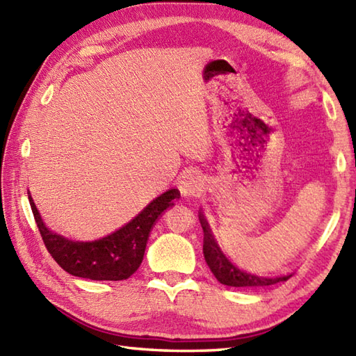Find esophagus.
<instances>
[{
	"mask_svg": "<svg viewBox=\"0 0 356 356\" xmlns=\"http://www.w3.org/2000/svg\"><path fill=\"white\" fill-rule=\"evenodd\" d=\"M180 193H182V195H185V197H191V195H195V193L200 191V184L197 177L194 176H186L182 182H180Z\"/></svg>",
	"mask_w": 356,
	"mask_h": 356,
	"instance_id": "1",
	"label": "esophagus"
}]
</instances>
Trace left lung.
<instances>
[{"instance_id":"left-lung-1","label":"left lung","mask_w":356,"mask_h":356,"mask_svg":"<svg viewBox=\"0 0 356 356\" xmlns=\"http://www.w3.org/2000/svg\"><path fill=\"white\" fill-rule=\"evenodd\" d=\"M199 218L203 228V255H205V260L211 272H213L214 277L222 284L232 286V287L270 286L275 283L286 282V280H289L292 277V274H287L283 277L268 278V277H259L254 274H248L245 270H240L236 264H232L228 259H226V255L223 254L220 246H218L213 232H211V228L205 216L200 213Z\"/></svg>"}]
</instances>
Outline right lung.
<instances>
[{
	"label": "right lung",
	"mask_w": 356,
	"mask_h": 356,
	"mask_svg": "<svg viewBox=\"0 0 356 356\" xmlns=\"http://www.w3.org/2000/svg\"><path fill=\"white\" fill-rule=\"evenodd\" d=\"M180 197L176 188L165 191L143 208L133 220L107 237L93 241H73L50 231L42 222L32 195H29L35 222L50 255L65 272L81 278L119 282L131 277L145 254L149 232L166 208Z\"/></svg>",
	"instance_id": "obj_1"
}]
</instances>
